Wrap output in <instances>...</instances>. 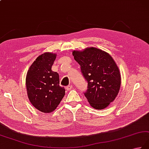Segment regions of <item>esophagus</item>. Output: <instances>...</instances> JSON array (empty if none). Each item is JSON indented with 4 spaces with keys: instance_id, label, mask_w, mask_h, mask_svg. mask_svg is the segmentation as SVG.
<instances>
[{
    "instance_id": "esophagus-1",
    "label": "esophagus",
    "mask_w": 149,
    "mask_h": 149,
    "mask_svg": "<svg viewBox=\"0 0 149 149\" xmlns=\"http://www.w3.org/2000/svg\"><path fill=\"white\" fill-rule=\"evenodd\" d=\"M72 88H73V86L72 85H68L66 87V89L67 90H70L71 89H72Z\"/></svg>"
}]
</instances>
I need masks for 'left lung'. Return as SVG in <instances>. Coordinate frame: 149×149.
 Instances as JSON below:
<instances>
[{"label":"left lung","instance_id":"left-lung-1","mask_svg":"<svg viewBox=\"0 0 149 149\" xmlns=\"http://www.w3.org/2000/svg\"><path fill=\"white\" fill-rule=\"evenodd\" d=\"M72 54L88 83L84 94L90 104L97 110L105 109L115 100L120 88V72L115 61L107 52L93 47L74 51Z\"/></svg>","mask_w":149,"mask_h":149}]
</instances>
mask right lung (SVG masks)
<instances>
[{
	"instance_id": "add662e5",
	"label": "right lung",
	"mask_w": 149,
	"mask_h": 149,
	"mask_svg": "<svg viewBox=\"0 0 149 149\" xmlns=\"http://www.w3.org/2000/svg\"><path fill=\"white\" fill-rule=\"evenodd\" d=\"M56 55L45 53L32 63L27 72L26 85L29 100L39 111L49 113L59 105L65 95L59 86V75L52 70Z\"/></svg>"
}]
</instances>
